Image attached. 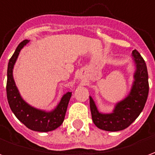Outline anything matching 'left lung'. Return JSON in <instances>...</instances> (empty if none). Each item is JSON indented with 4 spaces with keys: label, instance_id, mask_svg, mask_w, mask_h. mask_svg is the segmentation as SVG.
Instances as JSON below:
<instances>
[{
    "label": "left lung",
    "instance_id": "8db88e82",
    "mask_svg": "<svg viewBox=\"0 0 155 155\" xmlns=\"http://www.w3.org/2000/svg\"><path fill=\"white\" fill-rule=\"evenodd\" d=\"M136 63L134 83L130 95L118 103L112 114L99 113L92 98L90 97L92 120L99 129L106 131H119L126 129L143 110L149 94L148 71L145 61L137 50L133 51Z\"/></svg>",
    "mask_w": 155,
    "mask_h": 155
}]
</instances>
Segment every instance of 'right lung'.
Here are the masks:
<instances>
[{
	"label": "right lung",
	"instance_id": "obj_1",
	"mask_svg": "<svg viewBox=\"0 0 155 155\" xmlns=\"http://www.w3.org/2000/svg\"><path fill=\"white\" fill-rule=\"evenodd\" d=\"M28 43L29 41L27 40L21 42L9 61L6 82L7 101L11 110L16 118L28 129L39 132H48L55 130L63 123L71 99V92H68L64 94L56 109L49 113L31 107L22 100L13 80L12 70L21 50Z\"/></svg>",
	"mask_w": 155,
	"mask_h": 155
}]
</instances>
